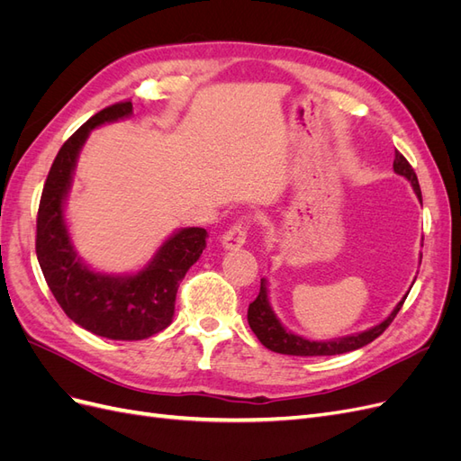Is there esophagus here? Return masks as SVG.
I'll list each match as a JSON object with an SVG mask.
<instances>
[{
    "instance_id": "esophagus-1",
    "label": "esophagus",
    "mask_w": 461,
    "mask_h": 461,
    "mask_svg": "<svg viewBox=\"0 0 461 461\" xmlns=\"http://www.w3.org/2000/svg\"><path fill=\"white\" fill-rule=\"evenodd\" d=\"M246 221L239 219L234 222L230 229L225 230V234L221 236V244L225 249H239L246 242Z\"/></svg>"
}]
</instances>
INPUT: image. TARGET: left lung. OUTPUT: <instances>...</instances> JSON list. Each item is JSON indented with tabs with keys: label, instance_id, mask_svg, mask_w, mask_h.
Returning a JSON list of instances; mask_svg holds the SVG:
<instances>
[{
	"label": "left lung",
	"instance_id": "8db88e82",
	"mask_svg": "<svg viewBox=\"0 0 461 461\" xmlns=\"http://www.w3.org/2000/svg\"><path fill=\"white\" fill-rule=\"evenodd\" d=\"M393 167H394V173L410 180L415 196L421 202L420 180H417V175L411 169V165L408 163L406 158L402 156L400 151H396ZM410 290H408V294H410ZM408 294L396 303L393 313H390L384 321H381L379 325H375L367 330L356 332V334H348V337L332 339V340H310V339H303V337H300V334H294L292 330H288L281 323V321H278V317L275 315V312L271 308V302H269L267 281L261 278L259 294L252 303H249V308H248V323H249V329H252L256 337L259 339V342L265 348H269L271 352L286 354V356H337V354L354 352V350H357V348H364L369 342H373L376 337H381V334L386 330V327L394 321L396 313L400 312L402 303L408 298Z\"/></svg>",
	"mask_w": 461,
	"mask_h": 461
}]
</instances>
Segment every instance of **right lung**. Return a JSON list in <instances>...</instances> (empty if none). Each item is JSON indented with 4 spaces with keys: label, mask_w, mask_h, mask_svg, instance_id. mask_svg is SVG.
<instances>
[{
    "label": "right lung",
    "mask_w": 461,
    "mask_h": 461,
    "mask_svg": "<svg viewBox=\"0 0 461 461\" xmlns=\"http://www.w3.org/2000/svg\"><path fill=\"white\" fill-rule=\"evenodd\" d=\"M131 115V102L109 105L68 138L53 159L36 219V256L51 294L77 325L111 340H144L171 325L178 283L200 259L207 239L205 229H180L144 269L131 275L94 271L77 254L65 222V202L78 153L90 131Z\"/></svg>",
    "instance_id": "1"
}]
</instances>
